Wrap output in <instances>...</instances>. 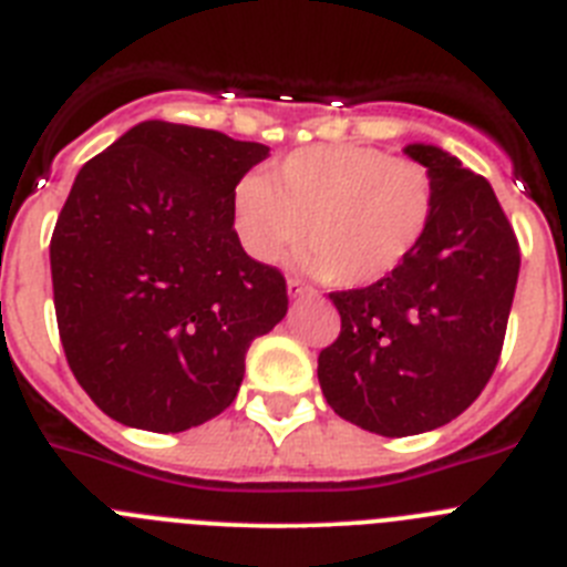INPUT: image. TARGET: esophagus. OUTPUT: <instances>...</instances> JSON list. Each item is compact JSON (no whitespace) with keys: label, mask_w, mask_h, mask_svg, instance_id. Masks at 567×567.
<instances>
[{"label":"esophagus","mask_w":567,"mask_h":567,"mask_svg":"<svg viewBox=\"0 0 567 567\" xmlns=\"http://www.w3.org/2000/svg\"><path fill=\"white\" fill-rule=\"evenodd\" d=\"M287 292H289V298H309V295H315V289L312 287H307V284H303V280H298V278H289L287 280Z\"/></svg>","instance_id":"esophagus-1"}]
</instances>
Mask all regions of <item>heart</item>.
<instances>
[{
	"mask_svg": "<svg viewBox=\"0 0 567 567\" xmlns=\"http://www.w3.org/2000/svg\"><path fill=\"white\" fill-rule=\"evenodd\" d=\"M437 209L432 173L363 144L298 150L235 187L233 224L255 260L303 240L298 267L340 287H369L403 267Z\"/></svg>",
	"mask_w": 567,
	"mask_h": 567,
	"instance_id": "heart-1",
	"label": "heart"
}]
</instances>
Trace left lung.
Instances as JSON below:
<instances>
[{"mask_svg": "<svg viewBox=\"0 0 567 567\" xmlns=\"http://www.w3.org/2000/svg\"><path fill=\"white\" fill-rule=\"evenodd\" d=\"M405 155L432 173V227L389 278L329 295L340 334L318 358L334 414L383 437L432 432L480 398L519 275L517 235L483 175L434 144Z\"/></svg>", "mask_w": 567, "mask_h": 567, "instance_id": "8db88e82", "label": "left lung"}]
</instances>
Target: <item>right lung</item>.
Here are the masks:
<instances>
[{"mask_svg": "<svg viewBox=\"0 0 567 567\" xmlns=\"http://www.w3.org/2000/svg\"><path fill=\"white\" fill-rule=\"evenodd\" d=\"M269 155L218 130L142 122L79 169L50 238L59 338L107 417L187 432L221 414L287 280L240 247L238 182Z\"/></svg>", "mask_w": 567, "mask_h": 567, "instance_id": "obj_1", "label": "right lung"}]
</instances>
